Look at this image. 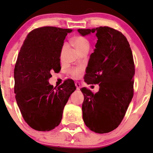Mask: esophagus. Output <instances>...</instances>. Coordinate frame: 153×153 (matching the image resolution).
Wrapping results in <instances>:
<instances>
[{
  "mask_svg": "<svg viewBox=\"0 0 153 153\" xmlns=\"http://www.w3.org/2000/svg\"><path fill=\"white\" fill-rule=\"evenodd\" d=\"M76 89L77 90H79L80 88H81V85H80V83L79 82H76Z\"/></svg>",
  "mask_w": 153,
  "mask_h": 153,
  "instance_id": "obj_1",
  "label": "esophagus"
}]
</instances>
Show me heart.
<instances>
[{
    "label": "heart",
    "mask_w": 153,
    "mask_h": 153,
    "mask_svg": "<svg viewBox=\"0 0 153 153\" xmlns=\"http://www.w3.org/2000/svg\"><path fill=\"white\" fill-rule=\"evenodd\" d=\"M73 43L75 46V47L77 49V51L81 52L82 50H84L86 48H89V42L88 41L86 38L83 37V36H76L73 39ZM64 46L63 47L62 51H63ZM84 72V68L83 67H72L69 70V74L71 76L74 77V78H79L81 77Z\"/></svg>",
    "instance_id": "1"
}]
</instances>
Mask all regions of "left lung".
Returning <instances> with one entry per match:
<instances>
[{
    "label": "left lung",
    "instance_id": "1",
    "mask_svg": "<svg viewBox=\"0 0 153 153\" xmlns=\"http://www.w3.org/2000/svg\"><path fill=\"white\" fill-rule=\"evenodd\" d=\"M77 31L82 36L95 33L98 39L84 79L88 84H98L100 88L96 94L85 87L81 89L83 120L96 133L110 132L122 121L134 96L132 52L126 36L113 28Z\"/></svg>",
    "mask_w": 153,
    "mask_h": 153
}]
</instances>
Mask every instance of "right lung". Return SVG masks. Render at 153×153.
I'll return each instance as SVG.
<instances>
[{
	"label": "right lung",
	"mask_w": 153,
	"mask_h": 153,
	"mask_svg": "<svg viewBox=\"0 0 153 153\" xmlns=\"http://www.w3.org/2000/svg\"><path fill=\"white\" fill-rule=\"evenodd\" d=\"M72 31L53 26L36 28L21 47L14 69L15 99L25 121L36 130L50 131L58 126L65 105L76 90L71 79L56 88L48 82L51 72L61 70L62 46Z\"/></svg>",
	"instance_id": "right-lung-1"
}]
</instances>
